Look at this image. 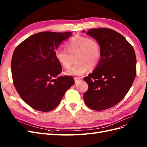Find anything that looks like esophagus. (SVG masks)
<instances>
[{"label":"esophagus","instance_id":"obj_1","mask_svg":"<svg viewBox=\"0 0 147 147\" xmlns=\"http://www.w3.org/2000/svg\"><path fill=\"white\" fill-rule=\"evenodd\" d=\"M81 79V78H79V77H75L74 78V80H75V82L77 83L78 80H80Z\"/></svg>","mask_w":147,"mask_h":147}]
</instances>
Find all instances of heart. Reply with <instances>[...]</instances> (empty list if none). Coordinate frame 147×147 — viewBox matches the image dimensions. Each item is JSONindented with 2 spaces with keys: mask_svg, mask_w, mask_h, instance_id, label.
<instances>
[{
  "mask_svg": "<svg viewBox=\"0 0 147 147\" xmlns=\"http://www.w3.org/2000/svg\"><path fill=\"white\" fill-rule=\"evenodd\" d=\"M66 49L57 47L54 55L58 62L64 68L72 64L74 57L75 64L65 71L67 75L81 76L90 69L94 68L101 59L100 46L96 40L82 36H75L66 42Z\"/></svg>",
  "mask_w": 147,
  "mask_h": 147,
  "instance_id": "b5f03b06",
  "label": "heart"
}]
</instances>
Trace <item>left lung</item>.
Wrapping results in <instances>:
<instances>
[{
	"label": "left lung",
	"instance_id": "left-lung-1",
	"mask_svg": "<svg viewBox=\"0 0 147 147\" xmlns=\"http://www.w3.org/2000/svg\"><path fill=\"white\" fill-rule=\"evenodd\" d=\"M86 33L98 41L101 55L96 68L84 78L88 89L83 100L92 109H109L124 98L132 85L136 75V54L126 39L113 30L93 28Z\"/></svg>",
	"mask_w": 147,
	"mask_h": 147
}]
</instances>
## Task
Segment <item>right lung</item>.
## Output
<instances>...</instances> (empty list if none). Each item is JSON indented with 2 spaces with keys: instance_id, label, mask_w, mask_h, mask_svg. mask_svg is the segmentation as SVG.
<instances>
[{
  "instance_id": "right-lung-1",
  "label": "right lung",
  "mask_w": 147,
  "mask_h": 147,
  "mask_svg": "<svg viewBox=\"0 0 147 147\" xmlns=\"http://www.w3.org/2000/svg\"><path fill=\"white\" fill-rule=\"evenodd\" d=\"M72 33L43 31L30 36L16 47L11 62L13 84L31 108L42 112L54 109L74 84L70 76L60 77L62 67L54 52Z\"/></svg>"
}]
</instances>
